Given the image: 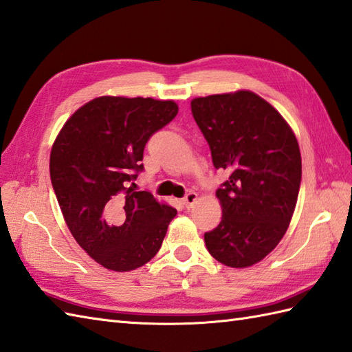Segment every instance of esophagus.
<instances>
[{
    "label": "esophagus",
    "instance_id": "obj_1",
    "mask_svg": "<svg viewBox=\"0 0 352 352\" xmlns=\"http://www.w3.org/2000/svg\"><path fill=\"white\" fill-rule=\"evenodd\" d=\"M199 197H197V194L196 192H194V191H190L188 194H186V196L184 197V205L186 206V208H191L192 205H194V203H196V200H197Z\"/></svg>",
    "mask_w": 352,
    "mask_h": 352
}]
</instances>
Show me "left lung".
Listing matches in <instances>:
<instances>
[{"instance_id": "8db88e82", "label": "left lung", "mask_w": 352, "mask_h": 352, "mask_svg": "<svg viewBox=\"0 0 352 352\" xmlns=\"http://www.w3.org/2000/svg\"><path fill=\"white\" fill-rule=\"evenodd\" d=\"M215 168L229 170L217 190L223 217L205 233L210 256L232 268L261 262L282 241L301 182L294 131L274 107L250 90L191 100Z\"/></svg>"}]
</instances>
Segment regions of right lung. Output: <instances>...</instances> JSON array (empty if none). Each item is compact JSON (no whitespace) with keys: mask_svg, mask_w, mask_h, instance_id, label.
I'll return each mask as SVG.
<instances>
[{"mask_svg":"<svg viewBox=\"0 0 352 352\" xmlns=\"http://www.w3.org/2000/svg\"><path fill=\"white\" fill-rule=\"evenodd\" d=\"M175 100L100 96L69 117L52 144L51 182L75 241L123 272L160 252L177 210L137 191L147 140L177 114Z\"/></svg>","mask_w":352,"mask_h":352,"instance_id":"add662e5","label":"right lung"}]
</instances>
